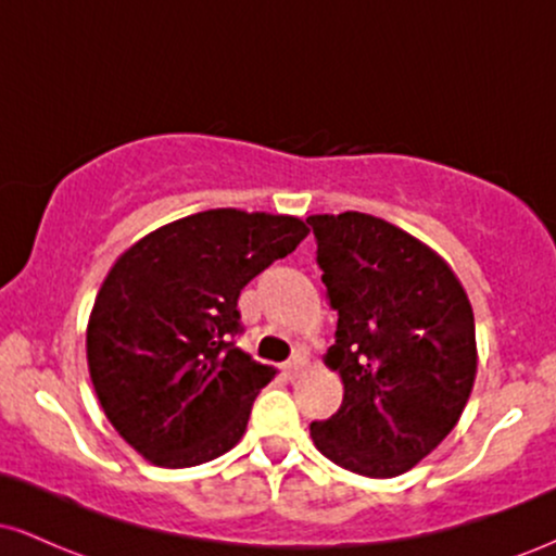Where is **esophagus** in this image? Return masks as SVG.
<instances>
[{"label":"esophagus","instance_id":"esophagus-1","mask_svg":"<svg viewBox=\"0 0 556 556\" xmlns=\"http://www.w3.org/2000/svg\"><path fill=\"white\" fill-rule=\"evenodd\" d=\"M303 368H305V361L300 358V355H295V358L292 361H287L285 366H282V374H285V379H298L300 374H303Z\"/></svg>","mask_w":556,"mask_h":556}]
</instances>
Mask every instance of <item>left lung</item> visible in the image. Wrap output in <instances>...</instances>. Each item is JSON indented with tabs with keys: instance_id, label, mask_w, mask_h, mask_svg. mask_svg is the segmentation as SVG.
<instances>
[{
	"instance_id": "1",
	"label": "left lung",
	"mask_w": 556,
	"mask_h": 556,
	"mask_svg": "<svg viewBox=\"0 0 556 556\" xmlns=\"http://www.w3.org/2000/svg\"><path fill=\"white\" fill-rule=\"evenodd\" d=\"M337 311L327 366L340 410L311 424L321 455L368 478L410 470L460 420L476 379V321L460 279L379 216H308Z\"/></svg>"
}]
</instances>
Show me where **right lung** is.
<instances>
[{"label":"right lung","mask_w":556,"mask_h":556,"mask_svg":"<svg viewBox=\"0 0 556 556\" xmlns=\"http://www.w3.org/2000/svg\"><path fill=\"white\" fill-rule=\"evenodd\" d=\"M308 235L295 216L212 208L127 248L96 295L88 371L110 424L162 468L225 455L274 368L235 348L240 290Z\"/></svg>","instance_id":"1"}]
</instances>
